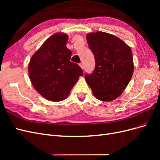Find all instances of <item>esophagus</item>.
<instances>
[{"label":"esophagus","mask_w":160,"mask_h":160,"mask_svg":"<svg viewBox=\"0 0 160 160\" xmlns=\"http://www.w3.org/2000/svg\"><path fill=\"white\" fill-rule=\"evenodd\" d=\"M79 66H80V67H81V68L82 69H83V68H84V65H83V63H80V64H79Z\"/></svg>","instance_id":"esophagus-1"}]
</instances>
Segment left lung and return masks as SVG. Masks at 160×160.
Here are the masks:
<instances>
[{
	"mask_svg": "<svg viewBox=\"0 0 160 160\" xmlns=\"http://www.w3.org/2000/svg\"><path fill=\"white\" fill-rule=\"evenodd\" d=\"M87 41L95 60L86 82L95 98L103 101L115 99L126 88L133 72L132 49L120 38L98 31L87 35Z\"/></svg>",
	"mask_w": 160,
	"mask_h": 160,
	"instance_id": "1",
	"label": "left lung"
}]
</instances>
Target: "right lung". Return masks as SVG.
I'll use <instances>...</instances> for the list:
<instances>
[{
  "instance_id": "1",
  "label": "right lung",
  "mask_w": 160,
  "mask_h": 160,
  "mask_svg": "<svg viewBox=\"0 0 160 160\" xmlns=\"http://www.w3.org/2000/svg\"><path fill=\"white\" fill-rule=\"evenodd\" d=\"M68 35L51 36L34 54L28 64V75L36 91L47 100L61 101L69 95L83 71L70 61L71 51L66 47Z\"/></svg>"
}]
</instances>
